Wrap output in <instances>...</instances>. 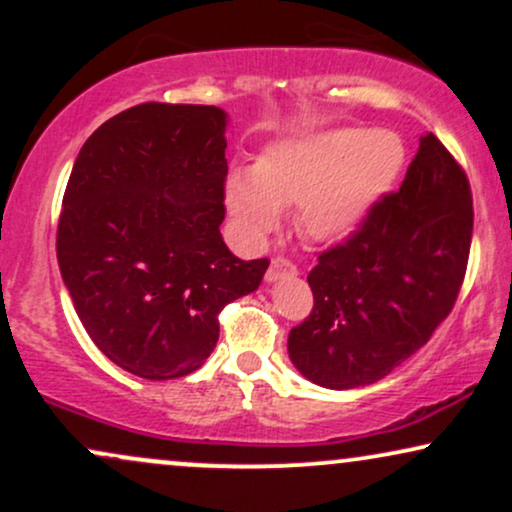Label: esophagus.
Returning <instances> with one entry per match:
<instances>
[{"mask_svg": "<svg viewBox=\"0 0 512 512\" xmlns=\"http://www.w3.org/2000/svg\"><path fill=\"white\" fill-rule=\"evenodd\" d=\"M296 267L289 260H284V257H274L272 262H269V269L267 274H264V281L267 284H274V281L284 279V276H296Z\"/></svg>", "mask_w": 512, "mask_h": 512, "instance_id": "1", "label": "esophagus"}]
</instances>
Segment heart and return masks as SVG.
Returning a JSON list of instances; mask_svg holds the SVG:
<instances>
[{
	"mask_svg": "<svg viewBox=\"0 0 512 512\" xmlns=\"http://www.w3.org/2000/svg\"><path fill=\"white\" fill-rule=\"evenodd\" d=\"M402 139L387 129L339 127L264 149L252 170H231L223 204L245 243L274 231L298 204V226L317 243H337L361 226L404 166Z\"/></svg>",
	"mask_w": 512,
	"mask_h": 512,
	"instance_id": "b5f03b06",
	"label": "heart"
}]
</instances>
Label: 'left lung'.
Masks as SVG:
<instances>
[{
	"instance_id": "1",
	"label": "left lung",
	"mask_w": 512,
	"mask_h": 512,
	"mask_svg": "<svg viewBox=\"0 0 512 512\" xmlns=\"http://www.w3.org/2000/svg\"><path fill=\"white\" fill-rule=\"evenodd\" d=\"M472 226L467 175L428 132L399 192L317 257L308 274L313 313L289 334L298 373L327 390H354L416 354L455 305Z\"/></svg>"
}]
</instances>
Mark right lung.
I'll return each mask as SVG.
<instances>
[{
  "label": "right lung",
  "instance_id": "1",
  "mask_svg": "<svg viewBox=\"0 0 512 512\" xmlns=\"http://www.w3.org/2000/svg\"><path fill=\"white\" fill-rule=\"evenodd\" d=\"M226 127L216 105H134L86 139L69 175L62 281L93 344L144 380L202 366L219 342L216 315L269 267L221 238Z\"/></svg>",
  "mask_w": 512,
  "mask_h": 512
}]
</instances>
